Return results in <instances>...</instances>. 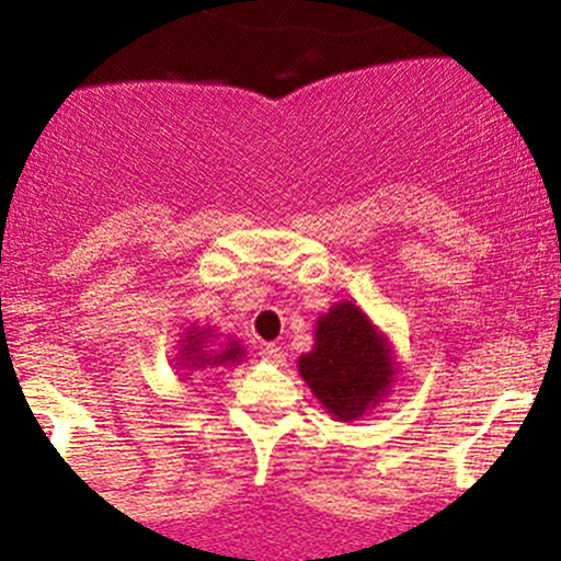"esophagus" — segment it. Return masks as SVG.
<instances>
[{"instance_id": "obj_1", "label": "esophagus", "mask_w": 561, "mask_h": 561, "mask_svg": "<svg viewBox=\"0 0 561 561\" xmlns=\"http://www.w3.org/2000/svg\"><path fill=\"white\" fill-rule=\"evenodd\" d=\"M261 358H263V362L282 364V362H285V353H282V347H279V345H274V343H263V345H261Z\"/></svg>"}]
</instances>
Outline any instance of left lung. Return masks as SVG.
Masks as SVG:
<instances>
[{
  "label": "left lung",
  "instance_id": "1",
  "mask_svg": "<svg viewBox=\"0 0 561 561\" xmlns=\"http://www.w3.org/2000/svg\"><path fill=\"white\" fill-rule=\"evenodd\" d=\"M298 369L340 422L358 420L392 382L388 345L353 302H337L319 319L317 345L300 356Z\"/></svg>",
  "mask_w": 561,
  "mask_h": 561
}]
</instances>
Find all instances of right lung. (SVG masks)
<instances>
[{
  "label": "right lung",
  "instance_id": "add662e5",
  "mask_svg": "<svg viewBox=\"0 0 561 561\" xmlns=\"http://www.w3.org/2000/svg\"><path fill=\"white\" fill-rule=\"evenodd\" d=\"M203 337L205 334L199 332V334H192L190 340H186V345L184 351L186 353H182V356L186 358V362H192L190 366H197V364H210V366H218V364H224V362H237V358H240V353H242V347H237L234 343H231V347H227V351L224 353H218V356H205L203 351H199V343H203Z\"/></svg>",
  "mask_w": 561,
  "mask_h": 561
}]
</instances>
